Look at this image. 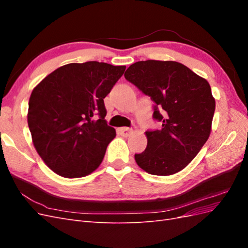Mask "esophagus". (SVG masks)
<instances>
[{"mask_svg":"<svg viewBox=\"0 0 248 248\" xmlns=\"http://www.w3.org/2000/svg\"><path fill=\"white\" fill-rule=\"evenodd\" d=\"M119 132L122 137H129L132 133V129L128 128V127H122V128L119 129Z\"/></svg>","mask_w":248,"mask_h":248,"instance_id":"34e87169","label":"esophagus"}]
</instances>
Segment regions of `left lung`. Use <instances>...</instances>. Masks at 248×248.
Returning <instances> with one entry per match:
<instances>
[{
  "mask_svg": "<svg viewBox=\"0 0 248 248\" xmlns=\"http://www.w3.org/2000/svg\"><path fill=\"white\" fill-rule=\"evenodd\" d=\"M154 101L153 118L160 129L146 131L144 152L134 155L138 166L151 175L182 170L198 155L211 132L215 99L209 82L175 61H140L124 74Z\"/></svg>",
  "mask_w": 248,
  "mask_h": 248,
  "instance_id": "8db88e82",
  "label": "left lung"
}]
</instances>
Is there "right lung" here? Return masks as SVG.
Returning <instances> with one entry per match:
<instances>
[{
    "label": "right lung",
    "mask_w": 248,
    "mask_h": 248,
    "mask_svg": "<svg viewBox=\"0 0 248 248\" xmlns=\"http://www.w3.org/2000/svg\"><path fill=\"white\" fill-rule=\"evenodd\" d=\"M125 68L96 61L71 63L34 88L28 125L37 153L59 176L85 177L100 166L116 137L104 119L103 99Z\"/></svg>",
    "instance_id": "right-lung-1"
}]
</instances>
